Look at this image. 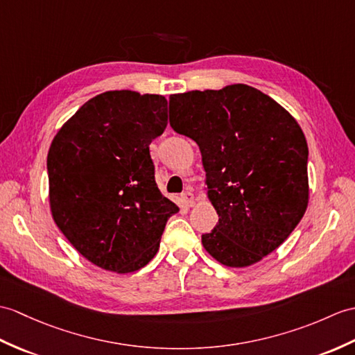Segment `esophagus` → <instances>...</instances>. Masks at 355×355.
<instances>
[{
    "label": "esophagus",
    "instance_id": "1",
    "mask_svg": "<svg viewBox=\"0 0 355 355\" xmlns=\"http://www.w3.org/2000/svg\"><path fill=\"white\" fill-rule=\"evenodd\" d=\"M181 202H183L186 207H192V205L195 204V196L192 192H184L181 193Z\"/></svg>",
    "mask_w": 355,
    "mask_h": 355
}]
</instances>
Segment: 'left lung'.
<instances>
[{
    "label": "left lung",
    "mask_w": 355,
    "mask_h": 355,
    "mask_svg": "<svg viewBox=\"0 0 355 355\" xmlns=\"http://www.w3.org/2000/svg\"><path fill=\"white\" fill-rule=\"evenodd\" d=\"M171 127L200 146L207 195L219 222L205 251L246 268L282 245L309 204V146L298 122L246 85L169 96Z\"/></svg>",
    "instance_id": "8db88e82"
}]
</instances>
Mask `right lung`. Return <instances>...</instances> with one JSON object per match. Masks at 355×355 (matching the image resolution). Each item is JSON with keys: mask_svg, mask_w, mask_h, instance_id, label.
<instances>
[{"mask_svg": "<svg viewBox=\"0 0 355 355\" xmlns=\"http://www.w3.org/2000/svg\"><path fill=\"white\" fill-rule=\"evenodd\" d=\"M168 125L162 95L110 90L63 123L48 151L53 219L85 259L128 274L159 251L178 211L155 184L150 144Z\"/></svg>", "mask_w": 355, "mask_h": 355, "instance_id": "right-lung-1", "label": "right lung"}]
</instances>
